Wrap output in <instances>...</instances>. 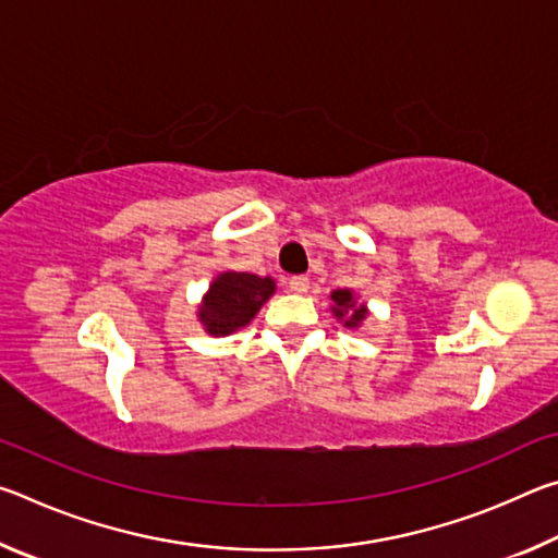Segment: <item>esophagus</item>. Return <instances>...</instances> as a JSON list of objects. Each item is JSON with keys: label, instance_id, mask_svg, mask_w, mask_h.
<instances>
[{"label": "esophagus", "instance_id": "esophagus-1", "mask_svg": "<svg viewBox=\"0 0 558 558\" xmlns=\"http://www.w3.org/2000/svg\"><path fill=\"white\" fill-rule=\"evenodd\" d=\"M288 288H290L292 292H298V295H302V292L310 290V278H307V276H292V278L288 280Z\"/></svg>", "mask_w": 558, "mask_h": 558}]
</instances>
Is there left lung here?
I'll return each instance as SVG.
<instances>
[{
	"mask_svg": "<svg viewBox=\"0 0 558 558\" xmlns=\"http://www.w3.org/2000/svg\"><path fill=\"white\" fill-rule=\"evenodd\" d=\"M332 300H335V315L342 319L344 317V313L349 315L347 317V327H356V325H362V319L366 317V310H364V305H356L354 302V298H352V292L349 290H335L332 292Z\"/></svg>",
	"mask_w": 558,
	"mask_h": 558,
	"instance_id": "8db88e82",
	"label": "left lung"
}]
</instances>
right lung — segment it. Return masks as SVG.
Wrapping results in <instances>:
<instances>
[{"mask_svg":"<svg viewBox=\"0 0 558 558\" xmlns=\"http://www.w3.org/2000/svg\"><path fill=\"white\" fill-rule=\"evenodd\" d=\"M276 286L270 278H258L253 272H221L209 288L199 310V319L209 335H229L245 327L258 313Z\"/></svg>","mask_w":558,"mask_h":558,"instance_id":"obj_1","label":"right lung"}]
</instances>
